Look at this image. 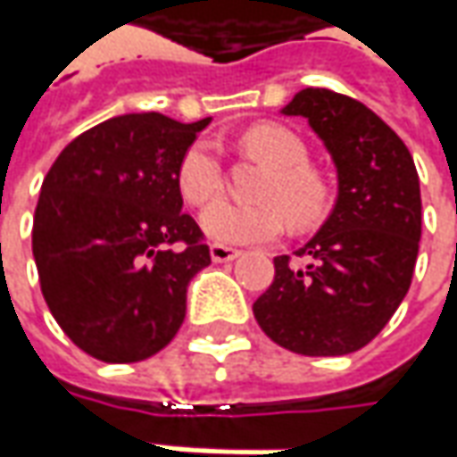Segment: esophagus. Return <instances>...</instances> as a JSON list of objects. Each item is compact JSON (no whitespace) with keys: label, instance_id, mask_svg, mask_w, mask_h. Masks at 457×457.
<instances>
[{"label":"esophagus","instance_id":"esophagus-1","mask_svg":"<svg viewBox=\"0 0 457 457\" xmlns=\"http://www.w3.org/2000/svg\"><path fill=\"white\" fill-rule=\"evenodd\" d=\"M210 255H212L214 262H229V260L240 258L243 253L237 247H228V245H212L210 247Z\"/></svg>","mask_w":457,"mask_h":457}]
</instances>
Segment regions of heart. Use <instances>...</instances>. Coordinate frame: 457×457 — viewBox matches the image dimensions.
Instances as JSON below:
<instances>
[{
	"label": "heart",
	"instance_id": "b5f03b06",
	"mask_svg": "<svg viewBox=\"0 0 457 457\" xmlns=\"http://www.w3.org/2000/svg\"><path fill=\"white\" fill-rule=\"evenodd\" d=\"M247 154L270 166L260 184L258 204H237L220 199L210 204L199 225L202 232L220 245L268 243L286 228H308L326 212V184L321 174L308 166L306 144L291 129L278 123L250 126L240 136ZM177 184L189 204H204L222 189V159L207 138L192 141L177 166Z\"/></svg>",
	"mask_w": 457,
	"mask_h": 457
}]
</instances>
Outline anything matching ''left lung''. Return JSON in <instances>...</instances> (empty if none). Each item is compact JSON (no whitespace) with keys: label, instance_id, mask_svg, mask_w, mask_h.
I'll return each mask as SVG.
<instances>
[{"label":"left lung","instance_id":"obj_1","mask_svg":"<svg viewBox=\"0 0 457 457\" xmlns=\"http://www.w3.org/2000/svg\"><path fill=\"white\" fill-rule=\"evenodd\" d=\"M303 116L337 166V204L291 265L278 255L270 288L253 303L260 328L303 356H341L377 337L415 273L422 199L402 138L364 103L306 87L280 111Z\"/></svg>","mask_w":457,"mask_h":457}]
</instances>
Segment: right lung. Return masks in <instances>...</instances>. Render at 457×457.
<instances>
[{"label":"right lung","mask_w":457,"mask_h":457,"mask_svg":"<svg viewBox=\"0 0 457 457\" xmlns=\"http://www.w3.org/2000/svg\"><path fill=\"white\" fill-rule=\"evenodd\" d=\"M210 119L126 113L60 151L42 181L32 255L60 328L86 354L131 364L162 352L210 265L202 229L181 212L177 166Z\"/></svg>","instance_id":"1"}]
</instances>
